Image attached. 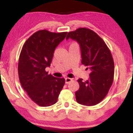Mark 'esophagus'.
I'll use <instances>...</instances> for the list:
<instances>
[{"instance_id": "esophagus-1", "label": "esophagus", "mask_w": 133, "mask_h": 133, "mask_svg": "<svg viewBox=\"0 0 133 133\" xmlns=\"http://www.w3.org/2000/svg\"><path fill=\"white\" fill-rule=\"evenodd\" d=\"M72 79H71V78H68V77H66L65 78V83H66V84H68L69 83L71 82L72 81Z\"/></svg>"}]
</instances>
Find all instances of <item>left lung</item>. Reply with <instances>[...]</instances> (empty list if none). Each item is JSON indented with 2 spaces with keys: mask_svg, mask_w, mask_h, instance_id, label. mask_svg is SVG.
<instances>
[{
  "mask_svg": "<svg viewBox=\"0 0 133 133\" xmlns=\"http://www.w3.org/2000/svg\"><path fill=\"white\" fill-rule=\"evenodd\" d=\"M69 38L79 43L82 64L91 70L88 81L77 80L76 101L87 106L97 105L105 97L113 82L114 63L110 49L97 33L88 28L69 32L66 39Z\"/></svg>",
  "mask_w": 133,
  "mask_h": 133,
  "instance_id": "1",
  "label": "left lung"
}]
</instances>
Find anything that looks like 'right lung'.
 Listing matches in <instances>:
<instances>
[{
	"instance_id": "obj_1",
	"label": "right lung",
	"mask_w": 133,
	"mask_h": 133,
	"mask_svg": "<svg viewBox=\"0 0 133 133\" xmlns=\"http://www.w3.org/2000/svg\"><path fill=\"white\" fill-rule=\"evenodd\" d=\"M67 32L56 33L39 30L23 44L18 63V74L22 87L34 102L48 107L57 102L65 85L64 78L48 74L54 50L66 37Z\"/></svg>"
}]
</instances>
